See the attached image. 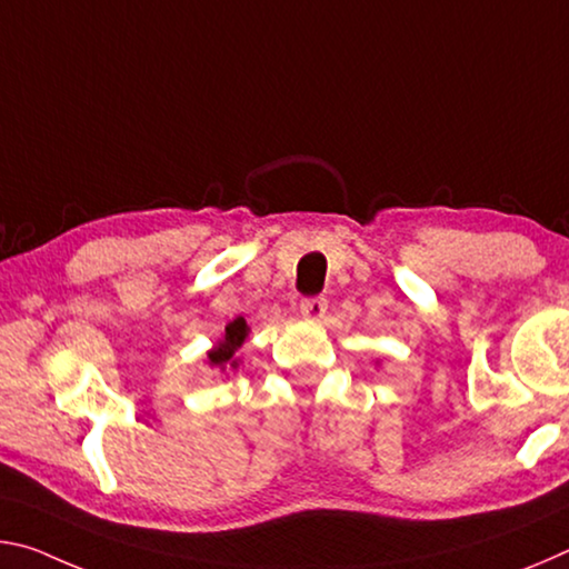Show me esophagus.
<instances>
[{
	"label": "esophagus",
	"instance_id": "34e87169",
	"mask_svg": "<svg viewBox=\"0 0 569 569\" xmlns=\"http://www.w3.org/2000/svg\"><path fill=\"white\" fill-rule=\"evenodd\" d=\"M326 308H329V301H326V298H321V296L303 298V301H301V313H303V319H308V321H321L326 316Z\"/></svg>",
	"mask_w": 569,
	"mask_h": 569
}]
</instances>
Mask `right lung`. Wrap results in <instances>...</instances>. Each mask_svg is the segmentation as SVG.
<instances>
[{
    "instance_id": "1",
    "label": "right lung",
    "mask_w": 569,
    "mask_h": 569,
    "mask_svg": "<svg viewBox=\"0 0 569 569\" xmlns=\"http://www.w3.org/2000/svg\"><path fill=\"white\" fill-rule=\"evenodd\" d=\"M248 336V323L246 319H236L226 326V336L220 339L213 349L208 351V363L216 366L220 371H236L238 369V359L236 351L243 346Z\"/></svg>"
}]
</instances>
